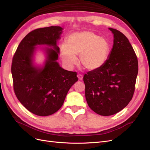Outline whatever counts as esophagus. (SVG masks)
<instances>
[{
    "instance_id": "obj_1",
    "label": "esophagus",
    "mask_w": 150,
    "mask_h": 150,
    "mask_svg": "<svg viewBox=\"0 0 150 150\" xmlns=\"http://www.w3.org/2000/svg\"><path fill=\"white\" fill-rule=\"evenodd\" d=\"M77 77H78V79H79V80H82L83 79V75H80V74L77 75Z\"/></svg>"
}]
</instances>
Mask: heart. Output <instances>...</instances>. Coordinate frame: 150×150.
<instances>
[{"label":"heart","instance_id":"obj_1","mask_svg":"<svg viewBox=\"0 0 150 150\" xmlns=\"http://www.w3.org/2000/svg\"><path fill=\"white\" fill-rule=\"evenodd\" d=\"M109 45L105 38L92 31H85L71 34L67 45L60 46L59 54L68 68H72L79 62L85 70L94 71L104 65L108 57Z\"/></svg>","mask_w":150,"mask_h":150}]
</instances>
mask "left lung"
<instances>
[{"instance_id": "obj_1", "label": "left lung", "mask_w": 150, "mask_h": 150, "mask_svg": "<svg viewBox=\"0 0 150 150\" xmlns=\"http://www.w3.org/2000/svg\"><path fill=\"white\" fill-rule=\"evenodd\" d=\"M113 46L104 65L83 76L85 98L93 111L103 116L119 112L133 96L138 73V59L127 38L117 29Z\"/></svg>"}]
</instances>
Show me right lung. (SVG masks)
<instances>
[{
  "label": "right lung",
  "mask_w": 150,
  "mask_h": 150,
  "mask_svg": "<svg viewBox=\"0 0 150 150\" xmlns=\"http://www.w3.org/2000/svg\"><path fill=\"white\" fill-rule=\"evenodd\" d=\"M63 29L50 26L30 32L20 42L12 59L16 96L25 108L40 116H48L60 109L69 89L78 80L76 72L64 70L57 62V42ZM42 45L47 47L39 46ZM38 50L45 54L41 65L35 63Z\"/></svg>",
  "instance_id": "right-lung-1"
}]
</instances>
